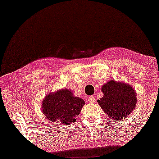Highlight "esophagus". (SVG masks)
I'll list each match as a JSON object with an SVG mask.
<instances>
[{"label":"esophagus","mask_w":159,"mask_h":159,"mask_svg":"<svg viewBox=\"0 0 159 159\" xmlns=\"http://www.w3.org/2000/svg\"><path fill=\"white\" fill-rule=\"evenodd\" d=\"M88 101L90 102V103H94V102L95 101V97L93 96V95H90V96H89V98H88Z\"/></svg>","instance_id":"34e87169"}]
</instances>
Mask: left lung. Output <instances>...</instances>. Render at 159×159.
Segmentation results:
<instances>
[{
    "instance_id": "1",
    "label": "left lung",
    "mask_w": 159,
    "mask_h": 159,
    "mask_svg": "<svg viewBox=\"0 0 159 159\" xmlns=\"http://www.w3.org/2000/svg\"><path fill=\"white\" fill-rule=\"evenodd\" d=\"M101 90L104 95L98 101L99 105L109 118L121 122L135 107V91L129 84L113 80L103 84Z\"/></svg>"
}]
</instances>
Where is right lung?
Listing matches in <instances>:
<instances>
[{
    "label": "right lung",
    "instance_id": "obj_1",
    "mask_svg": "<svg viewBox=\"0 0 159 159\" xmlns=\"http://www.w3.org/2000/svg\"><path fill=\"white\" fill-rule=\"evenodd\" d=\"M84 101L73 95L67 89L50 93L43 101V111L50 121H59L62 125H70L76 121Z\"/></svg>",
    "mask_w": 159,
    "mask_h": 159
}]
</instances>
